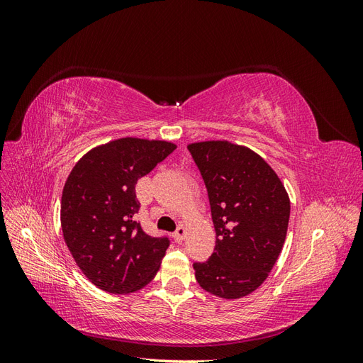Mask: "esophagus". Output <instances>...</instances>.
<instances>
[{"mask_svg": "<svg viewBox=\"0 0 363 363\" xmlns=\"http://www.w3.org/2000/svg\"><path fill=\"white\" fill-rule=\"evenodd\" d=\"M184 236H186V228L183 227V225H180L177 230H175L174 232V235H172V238L175 239V242H183L184 240Z\"/></svg>", "mask_w": 363, "mask_h": 363, "instance_id": "obj_1", "label": "esophagus"}]
</instances>
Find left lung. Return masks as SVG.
Listing matches in <instances>:
<instances>
[{
    "mask_svg": "<svg viewBox=\"0 0 363 363\" xmlns=\"http://www.w3.org/2000/svg\"><path fill=\"white\" fill-rule=\"evenodd\" d=\"M206 183L215 250L194 263L208 294L238 300L267 280L288 233L291 201L281 180L257 152L228 140L188 145Z\"/></svg>",
    "mask_w": 363,
    "mask_h": 363,
    "instance_id": "obj_1",
    "label": "left lung"
}]
</instances>
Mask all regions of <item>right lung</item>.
Masks as SVG:
<instances>
[{"instance_id":"1","label":"right lung","mask_w":363,"mask_h":363,"mask_svg":"<svg viewBox=\"0 0 363 363\" xmlns=\"http://www.w3.org/2000/svg\"><path fill=\"white\" fill-rule=\"evenodd\" d=\"M177 148L168 140L121 138L75 163L63 186L60 224L77 267L96 288L131 294L155 279L167 238H151L135 221V186Z\"/></svg>"}]
</instances>
